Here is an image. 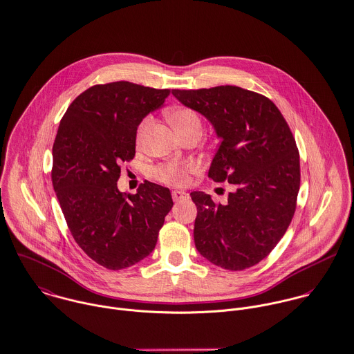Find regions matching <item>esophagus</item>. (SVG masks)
<instances>
[{"label":"esophagus","instance_id":"obj_1","mask_svg":"<svg viewBox=\"0 0 354 354\" xmlns=\"http://www.w3.org/2000/svg\"><path fill=\"white\" fill-rule=\"evenodd\" d=\"M171 196H173V201H174V202H180V201H187V199H189V195H188L187 192H183V191H173Z\"/></svg>","mask_w":354,"mask_h":354}]
</instances>
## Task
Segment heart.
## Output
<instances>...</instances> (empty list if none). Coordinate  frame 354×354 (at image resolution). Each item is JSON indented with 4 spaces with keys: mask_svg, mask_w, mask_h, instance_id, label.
I'll list each match as a JSON object with an SVG mask.
<instances>
[{
    "mask_svg": "<svg viewBox=\"0 0 354 354\" xmlns=\"http://www.w3.org/2000/svg\"><path fill=\"white\" fill-rule=\"evenodd\" d=\"M169 119L173 123L174 129L181 137H187L189 134H202L203 131V120L201 115L189 107H178L169 114ZM151 124V117H145L140 122L136 133V141L138 145L142 144L145 134ZM195 170L194 165L180 163V162H166L153 169L152 174L160 183L183 187L188 184L189 174Z\"/></svg>",
    "mask_w": 354,
    "mask_h": 354,
    "instance_id": "b5f03b06",
    "label": "heart"
}]
</instances>
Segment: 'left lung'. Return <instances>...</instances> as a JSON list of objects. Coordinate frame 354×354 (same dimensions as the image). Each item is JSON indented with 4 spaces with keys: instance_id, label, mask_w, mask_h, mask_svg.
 <instances>
[{
    "instance_id": "left-lung-1",
    "label": "left lung",
    "mask_w": 354,
    "mask_h": 354,
    "mask_svg": "<svg viewBox=\"0 0 354 354\" xmlns=\"http://www.w3.org/2000/svg\"><path fill=\"white\" fill-rule=\"evenodd\" d=\"M171 93L214 124L221 142L209 177L235 188L225 203L191 194L195 245L224 269L251 268L276 247L297 209L301 169L291 129L270 99L239 86Z\"/></svg>"
}]
</instances>
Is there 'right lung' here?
Returning <instances> with one entry per match:
<instances>
[{"label": "right lung", "mask_w": 354, "mask_h": 354, "mask_svg": "<svg viewBox=\"0 0 354 354\" xmlns=\"http://www.w3.org/2000/svg\"><path fill=\"white\" fill-rule=\"evenodd\" d=\"M169 95L170 89L127 81L95 85L60 120L52 184L74 240L107 269L144 259L173 207L171 194L162 185L144 181L130 196L117 187L120 165L134 158L138 123Z\"/></svg>", "instance_id": "obj_1"}]
</instances>
